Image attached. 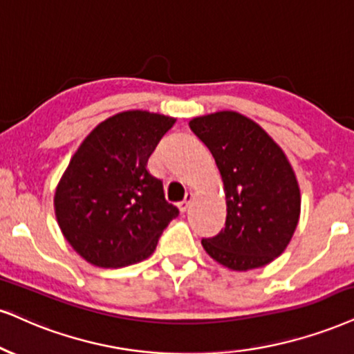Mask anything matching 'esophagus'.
Masks as SVG:
<instances>
[{
	"label": "esophagus",
	"instance_id": "1",
	"mask_svg": "<svg viewBox=\"0 0 354 354\" xmlns=\"http://www.w3.org/2000/svg\"><path fill=\"white\" fill-rule=\"evenodd\" d=\"M192 200H194V192H187V194H185V198L182 200L180 203H178V210H180L182 213L189 210V207H190V202H192Z\"/></svg>",
	"mask_w": 354,
	"mask_h": 354
}]
</instances>
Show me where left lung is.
Returning <instances> with one entry per match:
<instances>
[{
    "label": "left lung",
    "instance_id": "obj_1",
    "mask_svg": "<svg viewBox=\"0 0 354 354\" xmlns=\"http://www.w3.org/2000/svg\"><path fill=\"white\" fill-rule=\"evenodd\" d=\"M215 157L226 198V223L203 250L231 270H251L286 251L300 218V189L282 147L236 111L190 120Z\"/></svg>",
    "mask_w": 354,
    "mask_h": 354
}]
</instances>
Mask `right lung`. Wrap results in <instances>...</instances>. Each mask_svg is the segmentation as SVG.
<instances>
[{
  "mask_svg": "<svg viewBox=\"0 0 354 354\" xmlns=\"http://www.w3.org/2000/svg\"><path fill=\"white\" fill-rule=\"evenodd\" d=\"M176 123L159 113L129 110L100 123L60 177L54 210L64 238L86 263L124 268L154 252L178 215L162 180L147 170L156 146Z\"/></svg>",
  "mask_w": 354,
  "mask_h": 354,
  "instance_id": "right-lung-1",
  "label": "right lung"
}]
</instances>
